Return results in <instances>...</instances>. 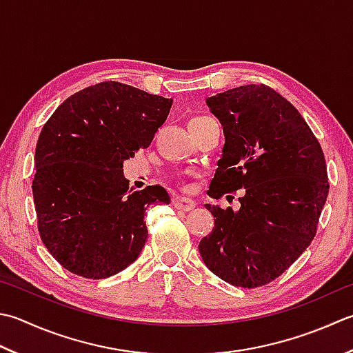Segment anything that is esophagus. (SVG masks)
<instances>
[{"mask_svg": "<svg viewBox=\"0 0 353 353\" xmlns=\"http://www.w3.org/2000/svg\"><path fill=\"white\" fill-rule=\"evenodd\" d=\"M176 208H179V210H182V211H190V210H192L196 206V202L192 199H190V197H179V199H176Z\"/></svg>", "mask_w": 353, "mask_h": 353, "instance_id": "34e87169", "label": "esophagus"}]
</instances>
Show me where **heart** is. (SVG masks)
<instances>
[{
    "label": "heart",
    "mask_w": 353,
    "mask_h": 353,
    "mask_svg": "<svg viewBox=\"0 0 353 353\" xmlns=\"http://www.w3.org/2000/svg\"><path fill=\"white\" fill-rule=\"evenodd\" d=\"M194 119H200V117H194Z\"/></svg>",
    "instance_id": "heart-1"
}]
</instances>
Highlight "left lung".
Here are the masks:
<instances>
[{
    "instance_id": "left-lung-1",
    "label": "left lung",
    "mask_w": 353,
    "mask_h": 353,
    "mask_svg": "<svg viewBox=\"0 0 353 353\" xmlns=\"http://www.w3.org/2000/svg\"><path fill=\"white\" fill-rule=\"evenodd\" d=\"M225 145L208 194L245 190L240 208L206 203L214 228L199 243L212 274L241 288L275 280L314 240L329 182L319 141L271 87L241 85L206 99Z\"/></svg>"
}]
</instances>
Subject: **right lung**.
Listing matches in <instances>:
<instances>
[{"label":"right lung","mask_w":353,"mask_h":353,"mask_svg":"<svg viewBox=\"0 0 353 353\" xmlns=\"http://www.w3.org/2000/svg\"><path fill=\"white\" fill-rule=\"evenodd\" d=\"M172 99L105 81L72 94L41 130L32 192L39 236L58 263L101 280L130 266L147 241L145 211L163 186L130 190L123 162L148 148Z\"/></svg>","instance_id":"1"}]
</instances>
